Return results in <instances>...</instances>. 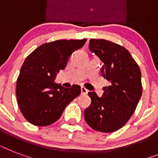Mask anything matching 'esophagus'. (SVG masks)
<instances>
[{"label": "esophagus", "instance_id": "34e87169", "mask_svg": "<svg viewBox=\"0 0 158 158\" xmlns=\"http://www.w3.org/2000/svg\"><path fill=\"white\" fill-rule=\"evenodd\" d=\"M89 93V90L87 89H85L84 87H81V94H87Z\"/></svg>", "mask_w": 158, "mask_h": 158}]
</instances>
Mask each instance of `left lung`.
I'll list each match as a JSON object with an SVG mask.
<instances>
[{"mask_svg":"<svg viewBox=\"0 0 158 158\" xmlns=\"http://www.w3.org/2000/svg\"><path fill=\"white\" fill-rule=\"evenodd\" d=\"M89 47L102 62L100 71L109 85L102 97L89 92L91 104L84 110V119L97 131L115 132L130 120L141 98V71L121 46L105 39H90Z\"/></svg>","mask_w":158,"mask_h":158,"instance_id":"8db88e82","label":"left lung"}]
</instances>
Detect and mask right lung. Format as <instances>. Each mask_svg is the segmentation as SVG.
I'll return each instance as SVG.
<instances>
[{
  "label": "right lung",
  "mask_w": 158,
  "mask_h": 158,
  "mask_svg": "<svg viewBox=\"0 0 158 158\" xmlns=\"http://www.w3.org/2000/svg\"><path fill=\"white\" fill-rule=\"evenodd\" d=\"M87 39L56 40L44 43L23 62L16 84V97L21 112L28 122L47 126L56 122L66 106L80 94L79 85L64 88L55 82L72 53Z\"/></svg>",
  "instance_id": "obj_1"
}]
</instances>
